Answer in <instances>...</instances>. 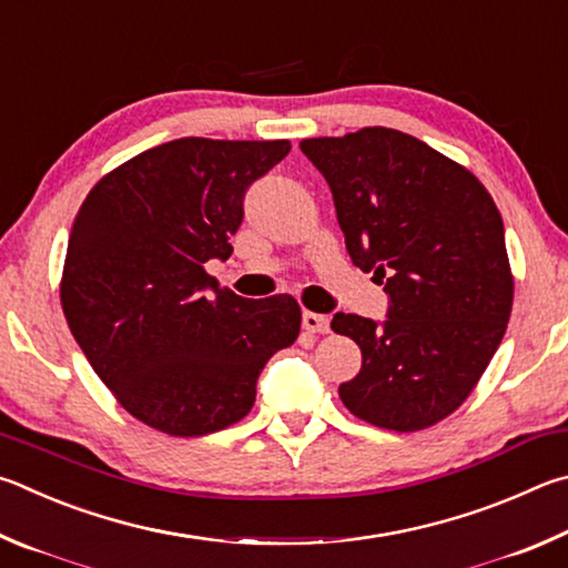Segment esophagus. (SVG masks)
Wrapping results in <instances>:
<instances>
[{"label":"esophagus","mask_w":568,"mask_h":568,"mask_svg":"<svg viewBox=\"0 0 568 568\" xmlns=\"http://www.w3.org/2000/svg\"><path fill=\"white\" fill-rule=\"evenodd\" d=\"M302 326L312 334H326V332H329V316L316 314V312H304L302 314Z\"/></svg>","instance_id":"34e87169"}]
</instances>
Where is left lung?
Segmentation results:
<instances>
[{"instance_id": "1", "label": "left lung", "mask_w": 568, "mask_h": 568, "mask_svg": "<svg viewBox=\"0 0 568 568\" xmlns=\"http://www.w3.org/2000/svg\"><path fill=\"white\" fill-rule=\"evenodd\" d=\"M300 146L332 189L352 262L389 294L382 324L334 314L332 329L362 349L342 402L379 429L422 432L459 409L509 324L499 209L469 169L396 129Z\"/></svg>"}]
</instances>
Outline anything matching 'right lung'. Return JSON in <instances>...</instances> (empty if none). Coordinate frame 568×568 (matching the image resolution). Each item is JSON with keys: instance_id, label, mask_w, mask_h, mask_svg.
Here are the masks:
<instances>
[{"instance_id": "obj_1", "label": "right lung", "mask_w": 568, "mask_h": 568, "mask_svg": "<svg viewBox=\"0 0 568 568\" xmlns=\"http://www.w3.org/2000/svg\"><path fill=\"white\" fill-rule=\"evenodd\" d=\"M290 149L174 139L112 169L79 206L59 284L67 324L114 399L156 432L244 419L264 364L300 336L294 296L244 300L204 268L232 256L246 189Z\"/></svg>"}]
</instances>
